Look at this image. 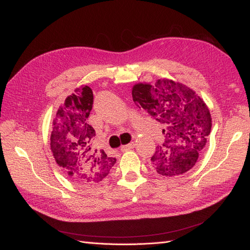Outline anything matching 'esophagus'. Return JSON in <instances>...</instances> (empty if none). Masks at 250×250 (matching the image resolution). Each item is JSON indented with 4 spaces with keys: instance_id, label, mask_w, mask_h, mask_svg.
<instances>
[{
    "instance_id": "esophagus-1",
    "label": "esophagus",
    "mask_w": 250,
    "mask_h": 250,
    "mask_svg": "<svg viewBox=\"0 0 250 250\" xmlns=\"http://www.w3.org/2000/svg\"><path fill=\"white\" fill-rule=\"evenodd\" d=\"M135 146V144L133 142L132 143H130V144H128V145H122L121 147H120V150L121 151H126V150H129V149H132V148H133Z\"/></svg>"
}]
</instances>
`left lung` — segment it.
<instances>
[{"label": "left lung", "instance_id": "left-lung-1", "mask_svg": "<svg viewBox=\"0 0 250 250\" xmlns=\"http://www.w3.org/2000/svg\"><path fill=\"white\" fill-rule=\"evenodd\" d=\"M132 97L163 126L164 143L151 157V166L163 176L180 175L193 167L205 150L210 133L209 109L192 89L172 79L155 84L140 83Z\"/></svg>", "mask_w": 250, "mask_h": 250}]
</instances>
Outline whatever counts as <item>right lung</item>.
<instances>
[{
    "instance_id": "1",
    "label": "right lung",
    "mask_w": 250,
    "mask_h": 250,
    "mask_svg": "<svg viewBox=\"0 0 250 250\" xmlns=\"http://www.w3.org/2000/svg\"><path fill=\"white\" fill-rule=\"evenodd\" d=\"M92 104L91 88H76L52 121L50 148L55 160L73 182L82 185L100 183L116 163L115 158L93 146L95 131L88 124Z\"/></svg>"
}]
</instances>
